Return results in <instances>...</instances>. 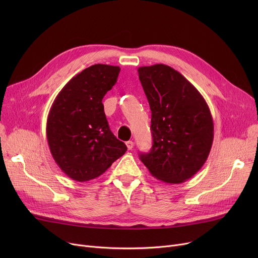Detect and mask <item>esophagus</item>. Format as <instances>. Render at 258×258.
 I'll return each instance as SVG.
<instances>
[{
  "label": "esophagus",
  "instance_id": "esophagus-1",
  "mask_svg": "<svg viewBox=\"0 0 258 258\" xmlns=\"http://www.w3.org/2000/svg\"><path fill=\"white\" fill-rule=\"evenodd\" d=\"M125 144H126L128 150H132V148L134 147V142H133V141H127Z\"/></svg>",
  "mask_w": 258,
  "mask_h": 258
}]
</instances>
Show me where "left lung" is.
Listing matches in <instances>:
<instances>
[{
  "mask_svg": "<svg viewBox=\"0 0 258 258\" xmlns=\"http://www.w3.org/2000/svg\"><path fill=\"white\" fill-rule=\"evenodd\" d=\"M152 111L153 147L140 159L156 179L180 184L194 177L209 156L213 120L196 87L171 67L138 68Z\"/></svg>",
  "mask_w": 258,
  "mask_h": 258,
  "instance_id": "1",
  "label": "left lung"
}]
</instances>
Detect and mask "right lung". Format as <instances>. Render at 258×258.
Masks as SVG:
<instances>
[{
	"instance_id": "add662e5",
	"label": "right lung",
	"mask_w": 258,
	"mask_h": 258,
	"mask_svg": "<svg viewBox=\"0 0 258 258\" xmlns=\"http://www.w3.org/2000/svg\"><path fill=\"white\" fill-rule=\"evenodd\" d=\"M119 72L118 66L93 64L68 81L52 103L46 127L49 148L74 181L98 178L127 150L111 132L102 104Z\"/></svg>"
}]
</instances>
